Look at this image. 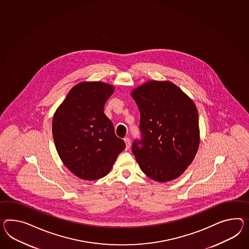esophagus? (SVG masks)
Instances as JSON below:
<instances>
[{
	"label": "esophagus",
	"mask_w": 249,
	"mask_h": 249,
	"mask_svg": "<svg viewBox=\"0 0 249 249\" xmlns=\"http://www.w3.org/2000/svg\"><path fill=\"white\" fill-rule=\"evenodd\" d=\"M124 142H125V144H126L125 150H128V149L130 148V145H131V141H130L129 138H124Z\"/></svg>",
	"instance_id": "34e87169"
}]
</instances>
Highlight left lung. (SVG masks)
<instances>
[{
	"label": "left lung",
	"mask_w": 249,
	"mask_h": 249,
	"mask_svg": "<svg viewBox=\"0 0 249 249\" xmlns=\"http://www.w3.org/2000/svg\"><path fill=\"white\" fill-rule=\"evenodd\" d=\"M131 96L140 111L142 140L134 142L133 153L141 170L158 182L178 178L191 165L199 146L195 104L168 80L147 81Z\"/></svg>",
	"instance_id": "8db88e82"
}]
</instances>
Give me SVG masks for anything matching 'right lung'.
I'll list each match as a JSON object with an SVG mask.
<instances>
[{
    "label": "right lung",
    "instance_id": "obj_1",
    "mask_svg": "<svg viewBox=\"0 0 249 249\" xmlns=\"http://www.w3.org/2000/svg\"><path fill=\"white\" fill-rule=\"evenodd\" d=\"M115 87L101 81L74 86L53 115L52 134L64 165L78 178L95 180L108 174L124 142L104 114Z\"/></svg>",
    "mask_w": 249,
    "mask_h": 249
}]
</instances>
